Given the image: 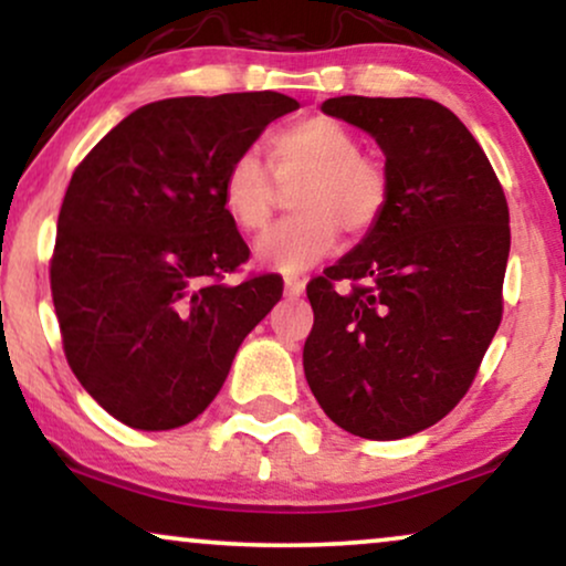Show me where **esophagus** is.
<instances>
[{
    "label": "esophagus",
    "mask_w": 566,
    "mask_h": 566,
    "mask_svg": "<svg viewBox=\"0 0 566 566\" xmlns=\"http://www.w3.org/2000/svg\"><path fill=\"white\" fill-rule=\"evenodd\" d=\"M305 292V282L303 279H297V276H287L284 279V295L287 297H300Z\"/></svg>",
    "instance_id": "esophagus-1"
}]
</instances>
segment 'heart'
<instances>
[{
	"instance_id": "1",
	"label": "heart",
	"mask_w": 566,
	"mask_h": 566,
	"mask_svg": "<svg viewBox=\"0 0 566 566\" xmlns=\"http://www.w3.org/2000/svg\"><path fill=\"white\" fill-rule=\"evenodd\" d=\"M275 177H270V171ZM294 185L292 219L279 221L255 240L261 266L300 274L332 253L339 230L363 238L381 221L389 206V171L376 156L360 151V140L339 119L307 117L269 138V167L248 148L227 164L219 180V200L240 232L266 224L276 206V185Z\"/></svg>"
}]
</instances>
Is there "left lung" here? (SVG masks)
<instances>
[{
    "label": "left lung",
    "mask_w": 566,
    "mask_h": 566,
    "mask_svg": "<svg viewBox=\"0 0 566 566\" xmlns=\"http://www.w3.org/2000/svg\"><path fill=\"white\" fill-rule=\"evenodd\" d=\"M321 109L378 143L391 196L307 284L305 378L339 428L405 439L468 395L502 324L510 209L483 148L439 102L339 96Z\"/></svg>",
    "instance_id": "8db88e82"
}]
</instances>
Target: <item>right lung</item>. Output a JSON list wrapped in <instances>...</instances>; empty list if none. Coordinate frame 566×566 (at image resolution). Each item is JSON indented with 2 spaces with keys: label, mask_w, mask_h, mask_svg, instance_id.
<instances>
[{
  "label": "right lung",
  "mask_w": 566,
  "mask_h": 566,
  "mask_svg": "<svg viewBox=\"0 0 566 566\" xmlns=\"http://www.w3.org/2000/svg\"><path fill=\"white\" fill-rule=\"evenodd\" d=\"M295 109L274 91L164 98L127 114L73 171L56 221L54 311L70 368L119 423L169 431L196 420L282 297L276 274L221 284L250 250L219 180Z\"/></svg>",
  "instance_id": "add662e5"
}]
</instances>
